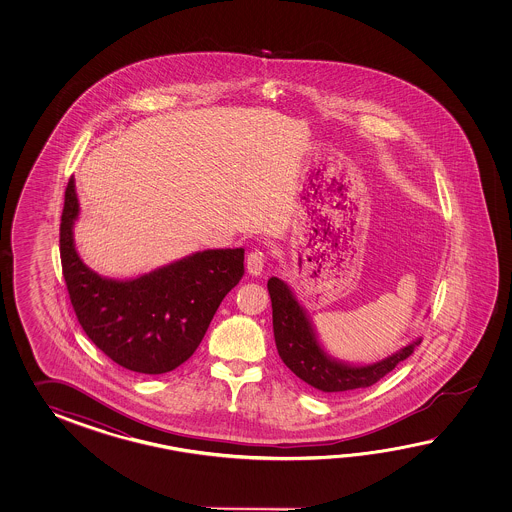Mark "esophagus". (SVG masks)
I'll use <instances>...</instances> for the list:
<instances>
[{"label":"esophagus","instance_id":"esophagus-1","mask_svg":"<svg viewBox=\"0 0 512 512\" xmlns=\"http://www.w3.org/2000/svg\"><path fill=\"white\" fill-rule=\"evenodd\" d=\"M263 269H265V254L261 251L251 252L247 258V271L251 272L252 276H260Z\"/></svg>","mask_w":512,"mask_h":512}]
</instances>
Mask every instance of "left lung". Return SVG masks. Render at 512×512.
I'll list each match as a JSON object with an SVG mask.
<instances>
[{"mask_svg":"<svg viewBox=\"0 0 512 512\" xmlns=\"http://www.w3.org/2000/svg\"><path fill=\"white\" fill-rule=\"evenodd\" d=\"M267 289L271 294L272 327L278 353L298 379L318 392L344 393L370 388L421 344V338H414L392 355L370 364L337 359L320 342L311 316L298 302L291 285L272 276Z\"/></svg>","mask_w":512,"mask_h":512,"instance_id":"left-lung-1","label":"left lung"}]
</instances>
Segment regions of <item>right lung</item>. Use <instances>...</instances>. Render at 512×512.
<instances>
[{"label": "right lung", "mask_w": 512, "mask_h": 512, "mask_svg": "<svg viewBox=\"0 0 512 512\" xmlns=\"http://www.w3.org/2000/svg\"><path fill=\"white\" fill-rule=\"evenodd\" d=\"M80 216L69 179L60 258L71 304L87 337L126 370L161 375L194 355L219 304L240 283L245 249H207L130 280L87 267L75 245Z\"/></svg>", "instance_id": "1"}]
</instances>
